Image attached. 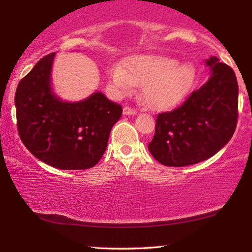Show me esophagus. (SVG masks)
Returning <instances> with one entry per match:
<instances>
[{"mask_svg": "<svg viewBox=\"0 0 252 252\" xmlns=\"http://www.w3.org/2000/svg\"><path fill=\"white\" fill-rule=\"evenodd\" d=\"M123 114L128 115V116H129V115H136V114H137V110L130 108V106H124Z\"/></svg>", "mask_w": 252, "mask_h": 252, "instance_id": "34e87169", "label": "esophagus"}]
</instances>
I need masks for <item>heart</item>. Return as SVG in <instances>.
Wrapping results in <instances>:
<instances>
[{
	"label": "heart",
	"instance_id": "b5f03b06",
	"mask_svg": "<svg viewBox=\"0 0 252 252\" xmlns=\"http://www.w3.org/2000/svg\"><path fill=\"white\" fill-rule=\"evenodd\" d=\"M195 71L189 63L162 56H140L129 59L126 70L115 67L110 80L118 94H126L142 85L144 103L152 110L174 108L184 99L194 82Z\"/></svg>",
	"mask_w": 252,
	"mask_h": 252
}]
</instances>
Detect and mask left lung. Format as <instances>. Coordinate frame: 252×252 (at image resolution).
Returning <instances> with one entry per match:
<instances>
[{"label":"left lung","mask_w":252,"mask_h":252,"mask_svg":"<svg viewBox=\"0 0 252 252\" xmlns=\"http://www.w3.org/2000/svg\"><path fill=\"white\" fill-rule=\"evenodd\" d=\"M211 76L182 105L156 117L150 154L164 166L184 167L207 160L232 137L238 117L235 72L216 57L206 60Z\"/></svg>","instance_id":"1"}]
</instances>
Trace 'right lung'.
Returning <instances> with one entry per match:
<instances>
[{
  "label": "right lung",
  "instance_id": "1",
  "mask_svg": "<svg viewBox=\"0 0 252 252\" xmlns=\"http://www.w3.org/2000/svg\"><path fill=\"white\" fill-rule=\"evenodd\" d=\"M54 56L40 59L17 85V131L26 148L42 162L59 169H89L105 152L122 106L102 92L80 102L59 99L51 86Z\"/></svg>",
  "mask_w": 252,
  "mask_h": 252
}]
</instances>
